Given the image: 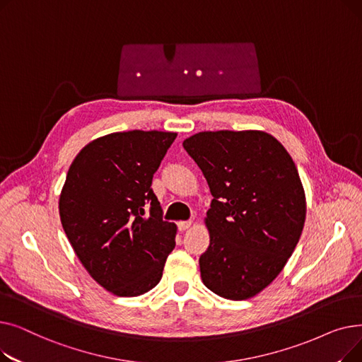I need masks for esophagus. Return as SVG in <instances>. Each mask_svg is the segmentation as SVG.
<instances>
[{"label":"esophagus","instance_id":"esophagus-1","mask_svg":"<svg viewBox=\"0 0 362 362\" xmlns=\"http://www.w3.org/2000/svg\"><path fill=\"white\" fill-rule=\"evenodd\" d=\"M191 226H192V221H191V220H189V221H179V223H177V227H179L180 232L187 230Z\"/></svg>","mask_w":362,"mask_h":362}]
</instances>
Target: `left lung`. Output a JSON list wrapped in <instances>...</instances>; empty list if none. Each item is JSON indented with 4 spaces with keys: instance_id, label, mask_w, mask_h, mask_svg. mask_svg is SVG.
Wrapping results in <instances>:
<instances>
[{
    "instance_id": "8db88e82",
    "label": "left lung",
    "mask_w": 362,
    "mask_h": 362,
    "mask_svg": "<svg viewBox=\"0 0 362 362\" xmlns=\"http://www.w3.org/2000/svg\"><path fill=\"white\" fill-rule=\"evenodd\" d=\"M183 148L214 198L201 279L221 298L250 299L279 276L299 242L307 202L296 165L261 130L199 132Z\"/></svg>"
}]
</instances>
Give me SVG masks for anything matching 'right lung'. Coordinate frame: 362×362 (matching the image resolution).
<instances>
[{"mask_svg": "<svg viewBox=\"0 0 362 362\" xmlns=\"http://www.w3.org/2000/svg\"><path fill=\"white\" fill-rule=\"evenodd\" d=\"M176 136L110 133L82 148L67 171L59 202L66 236L90 277L117 296L156 288L175 250L177 227L163 220L151 185Z\"/></svg>", "mask_w": 362, "mask_h": 362, "instance_id": "1", "label": "right lung"}]
</instances>
